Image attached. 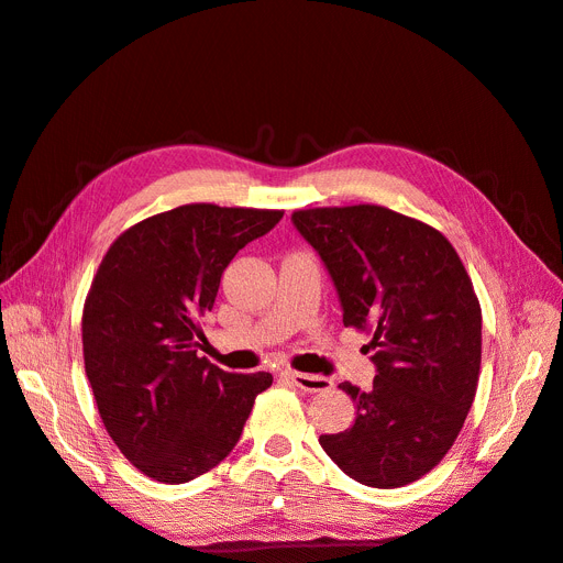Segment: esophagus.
<instances>
[{
    "mask_svg": "<svg viewBox=\"0 0 563 563\" xmlns=\"http://www.w3.org/2000/svg\"><path fill=\"white\" fill-rule=\"evenodd\" d=\"M279 378L298 385V387L305 389V391H327V389L333 387V383H331L329 378H323V376H310V373H300V371H294V368H284V371L279 373Z\"/></svg>",
    "mask_w": 563,
    "mask_h": 563,
    "instance_id": "1",
    "label": "esophagus"
}]
</instances>
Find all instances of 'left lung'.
<instances>
[{"mask_svg":"<svg viewBox=\"0 0 563 563\" xmlns=\"http://www.w3.org/2000/svg\"><path fill=\"white\" fill-rule=\"evenodd\" d=\"M298 232L321 255L343 323L371 333L378 376L352 428L319 444L354 482L399 488L434 470L457 439L482 368V308L444 234L376 203L298 209Z\"/></svg>","mask_w":563,"mask_h":563,"instance_id":"obj_1","label":"left lung"}]
</instances>
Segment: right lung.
<instances>
[{
	"mask_svg": "<svg viewBox=\"0 0 563 563\" xmlns=\"http://www.w3.org/2000/svg\"><path fill=\"white\" fill-rule=\"evenodd\" d=\"M284 211L185 203L122 232L84 300V368L117 449L150 479L185 484L242 437L265 371L228 373L199 356L220 277Z\"/></svg>",
	"mask_w": 563,
	"mask_h": 563,
	"instance_id": "add662e5",
	"label": "right lung"
}]
</instances>
